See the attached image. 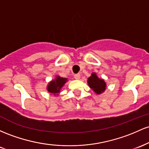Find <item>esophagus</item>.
Listing matches in <instances>:
<instances>
[{
  "instance_id": "obj_1",
  "label": "esophagus",
  "mask_w": 149,
  "mask_h": 149,
  "mask_svg": "<svg viewBox=\"0 0 149 149\" xmlns=\"http://www.w3.org/2000/svg\"><path fill=\"white\" fill-rule=\"evenodd\" d=\"M74 78H75V79H80V74H74Z\"/></svg>"
}]
</instances>
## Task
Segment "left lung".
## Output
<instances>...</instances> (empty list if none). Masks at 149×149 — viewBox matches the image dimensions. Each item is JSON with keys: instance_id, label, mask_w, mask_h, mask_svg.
I'll use <instances>...</instances> for the list:
<instances>
[{"instance_id": "obj_1", "label": "left lung", "mask_w": 149, "mask_h": 149, "mask_svg": "<svg viewBox=\"0 0 149 149\" xmlns=\"http://www.w3.org/2000/svg\"><path fill=\"white\" fill-rule=\"evenodd\" d=\"M87 83L89 87L97 94L103 93L106 88V84L102 79H99L96 73H92L91 76L88 78Z\"/></svg>"}]
</instances>
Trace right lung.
<instances>
[{
    "mask_svg": "<svg viewBox=\"0 0 149 149\" xmlns=\"http://www.w3.org/2000/svg\"><path fill=\"white\" fill-rule=\"evenodd\" d=\"M67 81H68L67 78H63L60 76H57L56 79L48 83L47 86L48 91L51 93H53L54 95H58Z\"/></svg>",
    "mask_w": 149,
    "mask_h": 149,
    "instance_id": "obj_1",
    "label": "right lung"
}]
</instances>
